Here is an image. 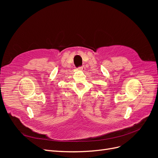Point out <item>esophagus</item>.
I'll use <instances>...</instances> for the list:
<instances>
[{
    "mask_svg": "<svg viewBox=\"0 0 158 158\" xmlns=\"http://www.w3.org/2000/svg\"><path fill=\"white\" fill-rule=\"evenodd\" d=\"M78 70H80L84 71V70H85V66H80V67H78Z\"/></svg>",
    "mask_w": 158,
    "mask_h": 158,
    "instance_id": "esophagus-1",
    "label": "esophagus"
}]
</instances>
